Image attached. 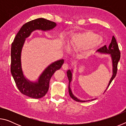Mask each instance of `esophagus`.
I'll use <instances>...</instances> for the list:
<instances>
[{
    "instance_id": "esophagus-1",
    "label": "esophagus",
    "mask_w": 126,
    "mask_h": 126,
    "mask_svg": "<svg viewBox=\"0 0 126 126\" xmlns=\"http://www.w3.org/2000/svg\"><path fill=\"white\" fill-rule=\"evenodd\" d=\"M68 67H69V64L67 63H64L62 65V68L64 70H67L68 68Z\"/></svg>"
}]
</instances>
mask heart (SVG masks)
I'll list each match as a JSON object with an SVG mask.
<instances>
[{
	"label": "heart",
	"instance_id": "heart-1",
	"mask_svg": "<svg viewBox=\"0 0 126 126\" xmlns=\"http://www.w3.org/2000/svg\"><path fill=\"white\" fill-rule=\"evenodd\" d=\"M102 42L101 37H98L96 33L88 31L74 35L71 40V46L75 49L84 48L89 46L91 48H94L100 45Z\"/></svg>",
	"mask_w": 126,
	"mask_h": 126
}]
</instances>
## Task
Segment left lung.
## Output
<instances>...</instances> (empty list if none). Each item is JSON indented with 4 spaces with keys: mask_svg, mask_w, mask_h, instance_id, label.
<instances>
[{
    "mask_svg": "<svg viewBox=\"0 0 126 126\" xmlns=\"http://www.w3.org/2000/svg\"><path fill=\"white\" fill-rule=\"evenodd\" d=\"M97 52H99V53H109L110 54L112 58V61H113V76L112 77L110 81L109 84H108V86L106 90L108 89V87H109L110 84L111 83L113 79L115 77H116L117 74V67H118V63L121 57V53L120 51H119L118 46L117 44V43L116 42V38H114V36H113L111 43H110V46L108 47H107V46L105 45L103 46V47L99 48V49L97 50ZM67 77L68 78V80H69V86H68V89H69V95L72 99L75 100L77 102H84V101H80V100L78 99L77 98L74 96V95L72 94V91L71 90V88L69 87V84L70 83H71L72 80V73L70 70H68L67 72ZM105 91V92H106Z\"/></svg>",
    "mask_w": 126,
    "mask_h": 126,
    "instance_id": "obj_1",
    "label": "left lung"
}]
</instances>
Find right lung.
Returning <instances> with one entry per match:
<instances>
[{"mask_svg":"<svg viewBox=\"0 0 126 126\" xmlns=\"http://www.w3.org/2000/svg\"><path fill=\"white\" fill-rule=\"evenodd\" d=\"M55 23L44 18H38L25 23L15 37L11 47L10 71L16 87L21 93L32 98H40L46 94L49 89L50 79L55 71L62 66L64 60L58 61L50 64L44 71L38 82L28 81L23 76L21 68L20 54L25 39L32 32L36 29L48 31L55 27Z\"/></svg>","mask_w":126,"mask_h":126,"instance_id":"obj_1","label":"right lung"}]
</instances>
